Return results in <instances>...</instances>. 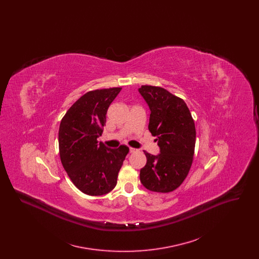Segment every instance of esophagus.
<instances>
[{"mask_svg": "<svg viewBox=\"0 0 259 259\" xmlns=\"http://www.w3.org/2000/svg\"><path fill=\"white\" fill-rule=\"evenodd\" d=\"M129 151H130V153H134V152L137 151V149H136V148H129Z\"/></svg>", "mask_w": 259, "mask_h": 259, "instance_id": "esophagus-1", "label": "esophagus"}]
</instances>
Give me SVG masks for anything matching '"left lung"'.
Segmentation results:
<instances>
[{"label": "left lung", "mask_w": 259, "mask_h": 259, "mask_svg": "<svg viewBox=\"0 0 259 259\" xmlns=\"http://www.w3.org/2000/svg\"><path fill=\"white\" fill-rule=\"evenodd\" d=\"M139 92L150 109L148 130L160 148L154 156L144 151L147 164L140 171V180L147 189L168 193L184 183L191 168L196 130L185 101L163 87L142 85Z\"/></svg>", "instance_id": "obj_1"}]
</instances>
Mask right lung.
Instances as JSON below:
<instances>
[{"instance_id":"obj_1","label":"right lung","mask_w":259,"mask_h":259,"mask_svg":"<svg viewBox=\"0 0 259 259\" xmlns=\"http://www.w3.org/2000/svg\"><path fill=\"white\" fill-rule=\"evenodd\" d=\"M121 87L92 90L82 95L62 118L58 142L62 165L81 192L105 195L115 187L119 170L129 152L126 146L110 148L98 143L106 114Z\"/></svg>"}]
</instances>
